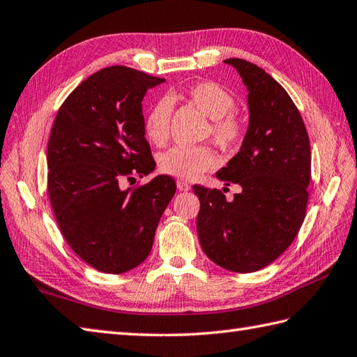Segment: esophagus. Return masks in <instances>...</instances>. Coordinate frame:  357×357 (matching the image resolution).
Returning <instances> with one entry per match:
<instances>
[{"label": "esophagus", "instance_id": "34e87169", "mask_svg": "<svg viewBox=\"0 0 357 357\" xmlns=\"http://www.w3.org/2000/svg\"><path fill=\"white\" fill-rule=\"evenodd\" d=\"M190 184H187V183H184V181H178V190L179 192H188L190 190Z\"/></svg>", "mask_w": 357, "mask_h": 357}]
</instances>
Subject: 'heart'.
Wrapping results in <instances>:
<instances>
[{
    "mask_svg": "<svg viewBox=\"0 0 357 357\" xmlns=\"http://www.w3.org/2000/svg\"><path fill=\"white\" fill-rule=\"evenodd\" d=\"M187 100H190L204 115L211 119L210 135L221 147H230L239 139L241 123L231 115L234 109V98L216 82H198L187 89ZM172 118V101L169 98L156 101L151 105L144 132L150 142L161 146L169 138ZM216 165L213 151L208 147H184L176 146L167 150L159 158V169L173 178L192 181L199 178L204 172Z\"/></svg>",
    "mask_w": 357,
    "mask_h": 357,
    "instance_id": "1",
    "label": "heart"
}]
</instances>
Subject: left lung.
Masks as SVG:
<instances>
[{"instance_id":"left-lung-1","label":"left lung","mask_w":357,"mask_h":357,"mask_svg":"<svg viewBox=\"0 0 357 357\" xmlns=\"http://www.w3.org/2000/svg\"><path fill=\"white\" fill-rule=\"evenodd\" d=\"M247 87L248 127L241 149L216 178L238 184L231 201L222 192L195 185L201 208V247L219 267L252 273L282 255L305 218L312 150L304 121L284 87L256 64L224 61Z\"/></svg>"}]
</instances>
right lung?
Here are the masks:
<instances>
[{"mask_svg": "<svg viewBox=\"0 0 357 357\" xmlns=\"http://www.w3.org/2000/svg\"><path fill=\"white\" fill-rule=\"evenodd\" d=\"M164 78L112 66L93 73L58 110L47 146L49 198L67 244L82 261L110 275L147 259L176 183L159 174L123 188L130 174L151 173L142 98ZM132 179V178H128Z\"/></svg>", "mask_w": 357, "mask_h": 357, "instance_id": "add662e5", "label": "right lung"}]
</instances>
